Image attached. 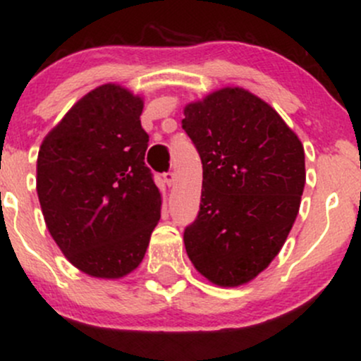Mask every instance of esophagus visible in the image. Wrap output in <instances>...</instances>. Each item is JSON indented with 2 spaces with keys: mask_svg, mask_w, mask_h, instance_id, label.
Returning a JSON list of instances; mask_svg holds the SVG:
<instances>
[{
  "mask_svg": "<svg viewBox=\"0 0 361 361\" xmlns=\"http://www.w3.org/2000/svg\"><path fill=\"white\" fill-rule=\"evenodd\" d=\"M164 183H166L168 186H173L175 185V180H176V175L173 171H168V173H164Z\"/></svg>",
  "mask_w": 361,
  "mask_h": 361,
  "instance_id": "obj_1",
  "label": "esophagus"
}]
</instances>
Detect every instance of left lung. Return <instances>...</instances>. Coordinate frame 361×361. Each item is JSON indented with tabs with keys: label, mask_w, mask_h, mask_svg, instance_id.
Returning a JSON list of instances; mask_svg holds the SVG:
<instances>
[{
	"label": "left lung",
	"mask_w": 361,
	"mask_h": 361,
	"mask_svg": "<svg viewBox=\"0 0 361 361\" xmlns=\"http://www.w3.org/2000/svg\"><path fill=\"white\" fill-rule=\"evenodd\" d=\"M183 114L204 168L186 255L209 281L239 287L287 241L305 185L304 146L275 109L238 86L188 103Z\"/></svg>",
	"instance_id": "1"
}]
</instances>
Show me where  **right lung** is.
I'll use <instances>...</instances> for the list:
<instances>
[{
    "mask_svg": "<svg viewBox=\"0 0 361 361\" xmlns=\"http://www.w3.org/2000/svg\"><path fill=\"white\" fill-rule=\"evenodd\" d=\"M142 109L123 86H98L45 135L37 157L45 226L69 263L94 279L134 271L161 217Z\"/></svg>",
    "mask_w": 361,
    "mask_h": 361,
    "instance_id": "obj_1",
    "label": "right lung"
}]
</instances>
